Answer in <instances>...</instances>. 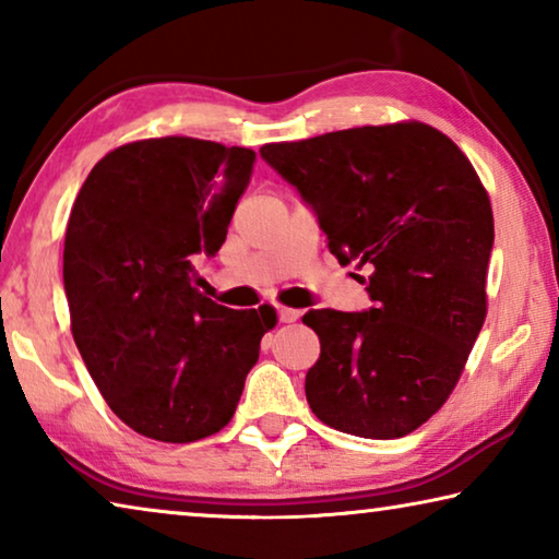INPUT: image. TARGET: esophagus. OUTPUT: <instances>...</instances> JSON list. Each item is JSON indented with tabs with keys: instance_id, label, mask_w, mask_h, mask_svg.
<instances>
[{
	"instance_id": "1",
	"label": "esophagus",
	"mask_w": 559,
	"mask_h": 559,
	"mask_svg": "<svg viewBox=\"0 0 559 559\" xmlns=\"http://www.w3.org/2000/svg\"><path fill=\"white\" fill-rule=\"evenodd\" d=\"M298 318H300V310L286 308V306L278 308V320H281V323H296Z\"/></svg>"
}]
</instances>
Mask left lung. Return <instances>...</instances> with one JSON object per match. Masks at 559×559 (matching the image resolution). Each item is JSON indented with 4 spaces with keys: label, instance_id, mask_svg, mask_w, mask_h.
I'll use <instances>...</instances> for the list:
<instances>
[{
    "label": "left lung",
    "instance_id": "8db88e82",
    "mask_svg": "<svg viewBox=\"0 0 559 559\" xmlns=\"http://www.w3.org/2000/svg\"><path fill=\"white\" fill-rule=\"evenodd\" d=\"M261 157L313 206L330 253L370 271L374 308L302 316L320 337L310 409L362 439L406 437L449 400L484 328L486 187L451 138L416 120L271 143Z\"/></svg>",
    "mask_w": 559,
    "mask_h": 559
}]
</instances>
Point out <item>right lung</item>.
Instances as JSON below:
<instances>
[{"label": "right lung", "instance_id": "1", "mask_svg": "<svg viewBox=\"0 0 559 559\" xmlns=\"http://www.w3.org/2000/svg\"><path fill=\"white\" fill-rule=\"evenodd\" d=\"M257 153L197 138L120 145L91 169L66 226L71 333L120 421L189 443L231 421L259 359L269 310H231L197 290Z\"/></svg>", "mask_w": 559, "mask_h": 559}]
</instances>
